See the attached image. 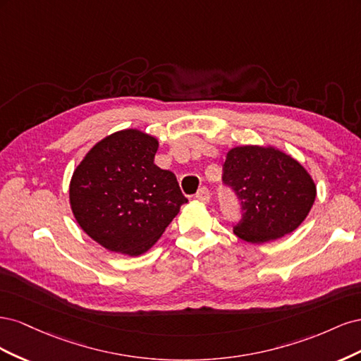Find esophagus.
<instances>
[{
    "instance_id": "34e87169",
    "label": "esophagus",
    "mask_w": 361,
    "mask_h": 361,
    "mask_svg": "<svg viewBox=\"0 0 361 361\" xmlns=\"http://www.w3.org/2000/svg\"><path fill=\"white\" fill-rule=\"evenodd\" d=\"M195 199L203 202V203H207V202L211 200V192H209V190H207L206 187H202V188L197 191V194H195Z\"/></svg>"
}]
</instances>
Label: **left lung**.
<instances>
[{
    "label": "left lung",
    "mask_w": 361,
    "mask_h": 361,
    "mask_svg": "<svg viewBox=\"0 0 361 361\" xmlns=\"http://www.w3.org/2000/svg\"><path fill=\"white\" fill-rule=\"evenodd\" d=\"M223 182L241 203L236 236L251 244L293 232L310 212L316 187L298 161L272 147L243 146L228 152Z\"/></svg>",
    "instance_id": "left-lung-1"
}]
</instances>
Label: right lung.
<instances>
[{"label":"right lung","instance_id":"right-lung-1","mask_svg":"<svg viewBox=\"0 0 361 361\" xmlns=\"http://www.w3.org/2000/svg\"><path fill=\"white\" fill-rule=\"evenodd\" d=\"M157 150V138L120 130L99 141L73 171L72 212L82 231L110 251L145 253L188 202L176 176L154 164Z\"/></svg>","mask_w":361,"mask_h":361}]
</instances>
